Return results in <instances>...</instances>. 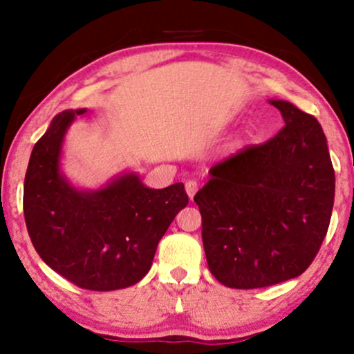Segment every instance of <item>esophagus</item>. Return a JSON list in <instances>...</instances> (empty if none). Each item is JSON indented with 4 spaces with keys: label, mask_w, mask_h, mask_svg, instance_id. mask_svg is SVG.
<instances>
[{
    "label": "esophagus",
    "mask_w": 354,
    "mask_h": 354,
    "mask_svg": "<svg viewBox=\"0 0 354 354\" xmlns=\"http://www.w3.org/2000/svg\"><path fill=\"white\" fill-rule=\"evenodd\" d=\"M185 188H186V193H188L189 200H193V196H194V194H196V191H198V183L193 181V180L186 181Z\"/></svg>",
    "instance_id": "34e87169"
}]
</instances>
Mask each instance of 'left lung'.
Listing matches in <instances>:
<instances>
[{"instance_id":"left-lung-1","label":"left lung","mask_w":354,"mask_h":354,"mask_svg":"<svg viewBox=\"0 0 354 354\" xmlns=\"http://www.w3.org/2000/svg\"><path fill=\"white\" fill-rule=\"evenodd\" d=\"M270 103L284 120L278 135L214 165L194 196L211 274L236 290L304 273L335 203V169L318 120L288 101Z\"/></svg>"}]
</instances>
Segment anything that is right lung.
Returning a JSON list of instances; mask_svg holds the SVG:
<instances>
[{"label": "right lung", "instance_id": "add662e5", "mask_svg": "<svg viewBox=\"0 0 354 354\" xmlns=\"http://www.w3.org/2000/svg\"><path fill=\"white\" fill-rule=\"evenodd\" d=\"M84 113H59L35 145L24 176V221L35 250L56 273L83 290H121L148 273L158 243L189 200L183 183L153 189L135 173L96 191L75 188L59 171V158L66 129Z\"/></svg>", "mask_w": 354, "mask_h": 354}]
</instances>
